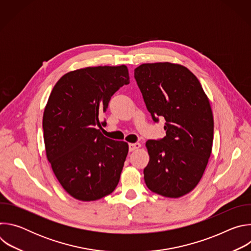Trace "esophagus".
Returning a JSON list of instances; mask_svg holds the SVG:
<instances>
[{
  "label": "esophagus",
  "instance_id": "esophagus-1",
  "mask_svg": "<svg viewBox=\"0 0 251 251\" xmlns=\"http://www.w3.org/2000/svg\"><path fill=\"white\" fill-rule=\"evenodd\" d=\"M140 147H141L140 143H130V144H129V151H130V152L135 151V150L139 149Z\"/></svg>",
  "mask_w": 251,
  "mask_h": 251
}]
</instances>
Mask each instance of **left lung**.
<instances>
[{
    "label": "left lung",
    "instance_id": "left-lung-1",
    "mask_svg": "<svg viewBox=\"0 0 251 251\" xmlns=\"http://www.w3.org/2000/svg\"><path fill=\"white\" fill-rule=\"evenodd\" d=\"M134 76L154 122L166 120V136L146 143L145 183L158 195L180 198L199 184L211 153L209 101L199 79L180 64L144 63Z\"/></svg>",
    "mask_w": 251,
    "mask_h": 251
}]
</instances>
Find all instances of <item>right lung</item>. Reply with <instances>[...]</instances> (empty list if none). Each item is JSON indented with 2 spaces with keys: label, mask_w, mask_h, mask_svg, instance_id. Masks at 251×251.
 <instances>
[{
  "label": "right lung",
  "mask_w": 251,
  "mask_h": 251,
  "mask_svg": "<svg viewBox=\"0 0 251 251\" xmlns=\"http://www.w3.org/2000/svg\"><path fill=\"white\" fill-rule=\"evenodd\" d=\"M126 65L96 66L64 75L54 85L43 118L46 152L62 188L90 201L117 187L128 144L104 137L99 115L112 95L129 84Z\"/></svg>",
  "instance_id": "obj_1"
}]
</instances>
